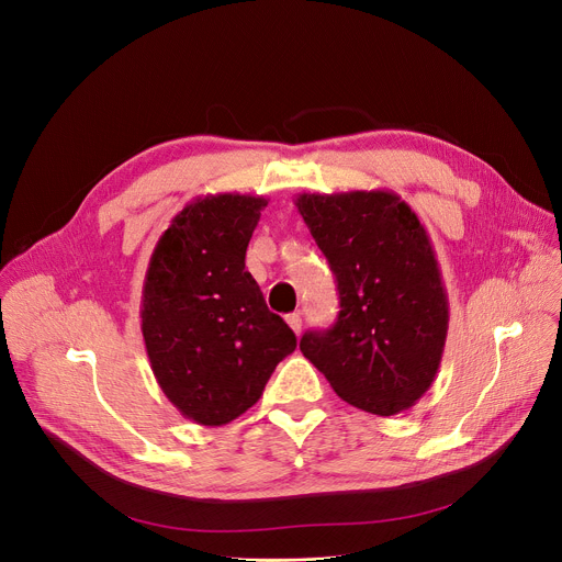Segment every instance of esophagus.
Listing matches in <instances>:
<instances>
[{
	"label": "esophagus",
	"mask_w": 562,
	"mask_h": 562,
	"mask_svg": "<svg viewBox=\"0 0 562 562\" xmlns=\"http://www.w3.org/2000/svg\"><path fill=\"white\" fill-rule=\"evenodd\" d=\"M284 318H286V323H289V328H291L293 333H296V335H301V326H303V321H301V314H296V312H293V314H286Z\"/></svg>",
	"instance_id": "34e87169"
}]
</instances>
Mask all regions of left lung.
I'll return each mask as SVG.
<instances>
[{
	"label": "left lung",
	"mask_w": 562,
	"mask_h": 562,
	"mask_svg": "<svg viewBox=\"0 0 562 562\" xmlns=\"http://www.w3.org/2000/svg\"><path fill=\"white\" fill-rule=\"evenodd\" d=\"M296 206L330 261L341 307L330 330L303 335V356L346 403L398 415L430 390L449 333L430 236L385 189L301 193Z\"/></svg>",
	"instance_id": "1"
}]
</instances>
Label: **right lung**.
I'll use <instances>...</instances> for the list:
<instances>
[{
	"label": "right lung",
	"mask_w": 562,
	"mask_h": 562,
	"mask_svg": "<svg viewBox=\"0 0 562 562\" xmlns=\"http://www.w3.org/2000/svg\"><path fill=\"white\" fill-rule=\"evenodd\" d=\"M263 195L189 202L159 236L140 296V333L166 398L200 426L252 407L296 335L266 307L246 250Z\"/></svg>",
	"instance_id": "1"
}]
</instances>
